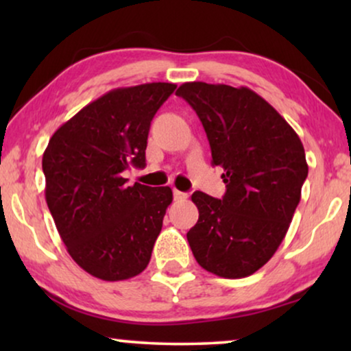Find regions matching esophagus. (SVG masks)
<instances>
[{"mask_svg": "<svg viewBox=\"0 0 351 351\" xmlns=\"http://www.w3.org/2000/svg\"><path fill=\"white\" fill-rule=\"evenodd\" d=\"M186 198H189V195L184 193V191L174 190V199H176V201H182V199H186Z\"/></svg>", "mask_w": 351, "mask_h": 351, "instance_id": "esophagus-1", "label": "esophagus"}]
</instances>
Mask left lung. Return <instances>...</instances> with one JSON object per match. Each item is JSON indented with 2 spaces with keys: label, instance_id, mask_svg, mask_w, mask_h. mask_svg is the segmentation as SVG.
Listing matches in <instances>:
<instances>
[{
  "label": "left lung",
  "instance_id": "left-lung-1",
  "mask_svg": "<svg viewBox=\"0 0 351 351\" xmlns=\"http://www.w3.org/2000/svg\"><path fill=\"white\" fill-rule=\"evenodd\" d=\"M177 95L198 114L213 166L223 169L222 199L195 191L199 217L186 233L204 270L246 278L285 239L308 176L305 150L285 118L249 88L184 83Z\"/></svg>",
  "mask_w": 351,
  "mask_h": 351
}]
</instances>
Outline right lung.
I'll return each mask as SVG.
<instances>
[{"mask_svg": "<svg viewBox=\"0 0 351 351\" xmlns=\"http://www.w3.org/2000/svg\"><path fill=\"white\" fill-rule=\"evenodd\" d=\"M172 83L118 88L62 124L43 155L46 203L71 258L99 280L137 276L161 232L169 186H128L123 171L145 167L147 138Z\"/></svg>", "mask_w": 351, "mask_h": 351, "instance_id": "obj_1", "label": "right lung"}]
</instances>
